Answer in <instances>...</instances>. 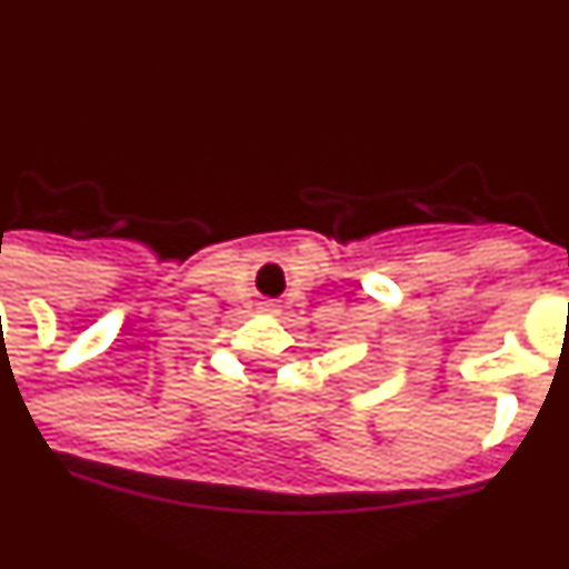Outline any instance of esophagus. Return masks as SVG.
<instances>
[{"label": "esophagus", "instance_id": "34e87169", "mask_svg": "<svg viewBox=\"0 0 569 569\" xmlns=\"http://www.w3.org/2000/svg\"><path fill=\"white\" fill-rule=\"evenodd\" d=\"M269 309H272V302H269Z\"/></svg>", "mask_w": 569, "mask_h": 569}]
</instances>
